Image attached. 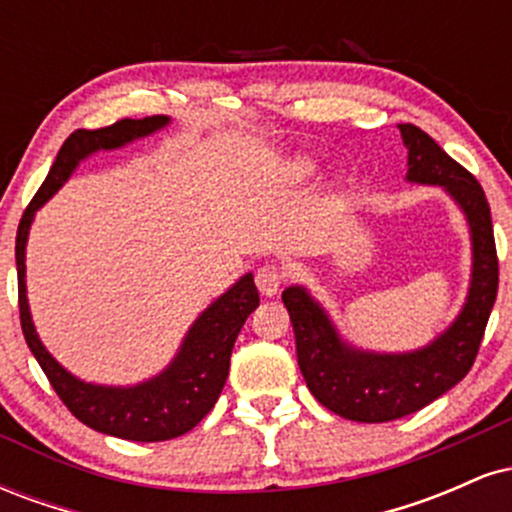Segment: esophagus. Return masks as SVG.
I'll use <instances>...</instances> for the list:
<instances>
[{"instance_id":"obj_1","label":"esophagus","mask_w":512,"mask_h":512,"mask_svg":"<svg viewBox=\"0 0 512 512\" xmlns=\"http://www.w3.org/2000/svg\"><path fill=\"white\" fill-rule=\"evenodd\" d=\"M255 281L262 296H274L281 289V284H284V272L276 264H264V267L257 269Z\"/></svg>"}]
</instances>
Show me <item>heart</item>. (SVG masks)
I'll return each mask as SVG.
<instances>
[{"label": "heart", "mask_w": 512, "mask_h": 512, "mask_svg": "<svg viewBox=\"0 0 512 512\" xmlns=\"http://www.w3.org/2000/svg\"><path fill=\"white\" fill-rule=\"evenodd\" d=\"M286 170H289L291 178L305 180V178H310V175H313L315 166H313V161H308V158H293V161L286 163Z\"/></svg>", "instance_id": "1"}]
</instances>
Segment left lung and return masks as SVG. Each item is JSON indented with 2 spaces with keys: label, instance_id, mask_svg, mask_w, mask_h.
Returning a JSON list of instances; mask_svg holds the SVG:
<instances>
[{
  "label": "left lung",
  "instance_id": "obj_1",
  "mask_svg": "<svg viewBox=\"0 0 512 512\" xmlns=\"http://www.w3.org/2000/svg\"><path fill=\"white\" fill-rule=\"evenodd\" d=\"M397 129L407 146V182L443 187L467 221L472 276L460 313L426 346L373 351L344 339L325 305L305 286L293 284L281 293L308 390L322 407L361 424L402 419L460 383L477 358L498 291L491 209L481 185L424 129L414 125H397Z\"/></svg>",
  "mask_w": 512,
  "mask_h": 512
}]
</instances>
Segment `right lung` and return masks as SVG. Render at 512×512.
<instances>
[{
  "instance_id": "1",
  "label": "right lung",
  "mask_w": 512,
  "mask_h": 512,
  "mask_svg": "<svg viewBox=\"0 0 512 512\" xmlns=\"http://www.w3.org/2000/svg\"><path fill=\"white\" fill-rule=\"evenodd\" d=\"M170 125L168 115H151L144 120H120L103 129H76L62 144L48 178L23 211L16 233V272H19L21 330L28 349L48 375L50 385L81 424L93 431L134 443H158L192 431L219 399L231 368V351L240 327L260 305L252 272L243 274L226 293L211 301L170 358L161 373L134 385H98L76 378L45 349L35 332L26 289V245L35 211L52 199L72 178L81 161L98 151H113L151 137Z\"/></svg>"
}]
</instances>
